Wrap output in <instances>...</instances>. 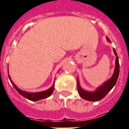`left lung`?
Listing matches in <instances>:
<instances>
[{
  "instance_id": "8db88e82",
  "label": "left lung",
  "mask_w": 129,
  "mask_h": 129,
  "mask_svg": "<svg viewBox=\"0 0 129 129\" xmlns=\"http://www.w3.org/2000/svg\"><path fill=\"white\" fill-rule=\"evenodd\" d=\"M106 39L108 42H110V40L108 37H106ZM114 55H116V62H115V68L114 73L112 77L109 80L103 83V84L100 85L99 87L96 88L93 92H89L85 90L80 86L78 78H77V88L80 96L86 100L88 101H99L101 99L105 97L106 94L112 90V88L115 86L119 75V62H118V57L116 50L113 49Z\"/></svg>"
}]
</instances>
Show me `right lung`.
I'll use <instances>...</instances> for the list:
<instances>
[{
  "instance_id": "right-lung-1",
  "label": "right lung",
  "mask_w": 129,
  "mask_h": 129,
  "mask_svg": "<svg viewBox=\"0 0 129 129\" xmlns=\"http://www.w3.org/2000/svg\"><path fill=\"white\" fill-rule=\"evenodd\" d=\"M9 68V67H8ZM9 70V69H8ZM8 74H9V71H8ZM9 80L11 81V82L12 83L13 86H14V88L17 90V91L19 92V94H21V96H23V97H25V98H27L28 100H31V101H38V100H42V99H45V98H48L52 94L53 90H54V82L52 86L49 88L48 90H44L42 92H28L26 91H23V90L19 89L16 85L13 83V82L11 80V77L9 74Z\"/></svg>"
}]
</instances>
